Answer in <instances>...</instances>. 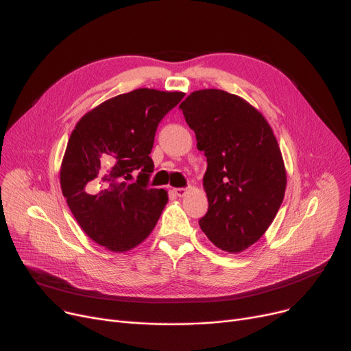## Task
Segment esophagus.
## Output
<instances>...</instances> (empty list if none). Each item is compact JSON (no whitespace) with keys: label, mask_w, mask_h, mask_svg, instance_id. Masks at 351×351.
I'll list each match as a JSON object with an SVG mask.
<instances>
[{"label":"esophagus","mask_w":351,"mask_h":351,"mask_svg":"<svg viewBox=\"0 0 351 351\" xmlns=\"http://www.w3.org/2000/svg\"><path fill=\"white\" fill-rule=\"evenodd\" d=\"M173 192H175L176 196L183 197V196H185V195L188 193V189H186V188H176V189H173Z\"/></svg>","instance_id":"1"}]
</instances>
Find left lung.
I'll return each instance as SVG.
<instances>
[{"label": "left lung", "mask_w": 351, "mask_h": 351, "mask_svg": "<svg viewBox=\"0 0 351 351\" xmlns=\"http://www.w3.org/2000/svg\"><path fill=\"white\" fill-rule=\"evenodd\" d=\"M179 108L208 160L200 229L216 247L241 253L265 234L285 197L278 139L259 110L222 89L195 90Z\"/></svg>", "instance_id": "left-lung-1"}]
</instances>
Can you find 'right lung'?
Returning a JSON list of instances; mask_svg holds the SVG:
<instances>
[{"label":"right lung","instance_id":"obj_1","mask_svg":"<svg viewBox=\"0 0 351 351\" xmlns=\"http://www.w3.org/2000/svg\"><path fill=\"white\" fill-rule=\"evenodd\" d=\"M185 97L149 88L110 98L75 125L61 165L62 195L82 230L110 252H128L154 230L168 192L147 188L162 118Z\"/></svg>","mask_w":351,"mask_h":351}]
</instances>
